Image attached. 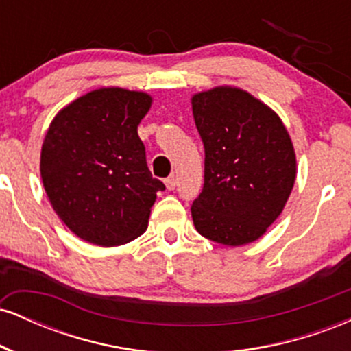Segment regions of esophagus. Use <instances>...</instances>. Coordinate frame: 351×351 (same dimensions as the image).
Here are the masks:
<instances>
[{
	"mask_svg": "<svg viewBox=\"0 0 351 351\" xmlns=\"http://www.w3.org/2000/svg\"><path fill=\"white\" fill-rule=\"evenodd\" d=\"M165 184H167L168 189H175V186H176L175 176H168V178L165 180Z\"/></svg>",
	"mask_w": 351,
	"mask_h": 351,
	"instance_id": "esophagus-1",
	"label": "esophagus"
}]
</instances>
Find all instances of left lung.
Listing matches in <instances>:
<instances>
[{
	"label": "left lung",
	"mask_w": 351,
	"mask_h": 351,
	"mask_svg": "<svg viewBox=\"0 0 351 351\" xmlns=\"http://www.w3.org/2000/svg\"><path fill=\"white\" fill-rule=\"evenodd\" d=\"M191 104L204 145L203 191L191 206L196 231L224 245L252 243L293 188L291 136L271 108L241 88L201 92Z\"/></svg>",
	"instance_id": "obj_1"
}]
</instances>
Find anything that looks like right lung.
<instances>
[{
    "mask_svg": "<svg viewBox=\"0 0 351 351\" xmlns=\"http://www.w3.org/2000/svg\"><path fill=\"white\" fill-rule=\"evenodd\" d=\"M150 95L99 88L56 115L43 143L41 178L52 208L87 243L112 247L147 229L156 191L140 140Z\"/></svg>",
    "mask_w": 351,
    "mask_h": 351,
    "instance_id": "obj_1",
    "label": "right lung"
}]
</instances>
